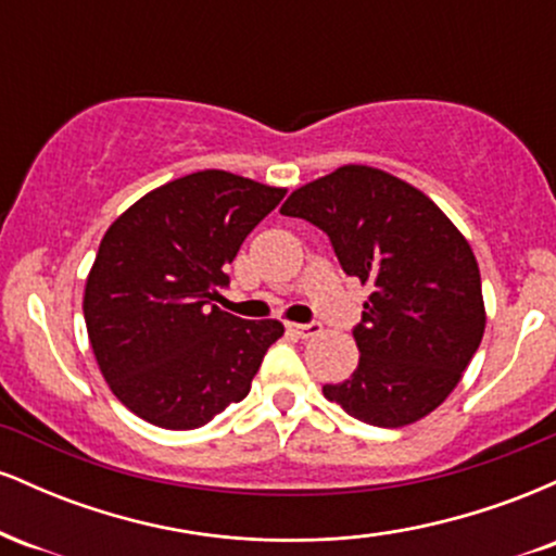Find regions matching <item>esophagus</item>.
<instances>
[{
    "label": "esophagus",
    "instance_id": "1",
    "mask_svg": "<svg viewBox=\"0 0 556 556\" xmlns=\"http://www.w3.org/2000/svg\"><path fill=\"white\" fill-rule=\"evenodd\" d=\"M287 329H290L295 337H300V340H308V337L321 334V324H316V321H311V324H287Z\"/></svg>",
    "mask_w": 556,
    "mask_h": 556
}]
</instances>
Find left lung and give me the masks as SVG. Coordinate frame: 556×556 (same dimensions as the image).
Listing matches in <instances>:
<instances>
[{"label": "left lung", "instance_id": "1", "mask_svg": "<svg viewBox=\"0 0 556 556\" xmlns=\"http://www.w3.org/2000/svg\"><path fill=\"white\" fill-rule=\"evenodd\" d=\"M279 212L324 229L344 274L371 287L353 329L358 368L324 397L381 429L437 410L486 329L481 271L460 229L410 182L366 164L292 190Z\"/></svg>", "mask_w": 556, "mask_h": 556}]
</instances>
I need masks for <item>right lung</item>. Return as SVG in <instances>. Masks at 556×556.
<instances>
[{
  "mask_svg": "<svg viewBox=\"0 0 556 556\" xmlns=\"http://www.w3.org/2000/svg\"><path fill=\"white\" fill-rule=\"evenodd\" d=\"M285 193L203 169L146 193L106 229L83 316L101 376L138 418L198 429L251 392L285 327L242 321L212 300L242 240Z\"/></svg>",
  "mask_w": 556,
  "mask_h": 556,
  "instance_id": "1",
  "label": "right lung"
}]
</instances>
